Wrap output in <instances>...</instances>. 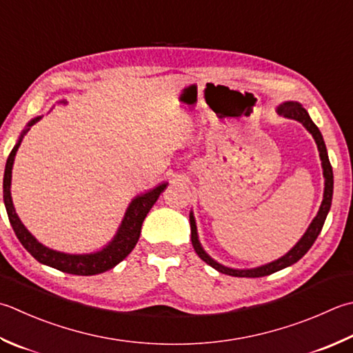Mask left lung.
<instances>
[{
	"instance_id": "8db88e82",
	"label": "left lung",
	"mask_w": 353,
	"mask_h": 353,
	"mask_svg": "<svg viewBox=\"0 0 353 353\" xmlns=\"http://www.w3.org/2000/svg\"><path fill=\"white\" fill-rule=\"evenodd\" d=\"M279 114H283L285 117H289V119H295L301 122L305 128L309 131L312 137L315 139L316 147H319L320 151V159H321V167H323V176H324V194H323V202L320 206V211L316 214L315 219L312 220V223L309 225L307 231L305 232V236L300 239L299 243H296L291 251H289L286 255H283L281 259L271 261V263L254 268V269H232V268H226L223 265L217 263L216 260H212L208 254L203 251L202 245H200L199 237H197V226H196V220L192 212H190V225H191V241L192 246H194V251L197 255L202 259L206 265L212 266L216 271L226 274V275H232V277H265V275H271L274 272L280 271V269H285L288 266H291L296 263L303 255H305L310 246L314 245V241L319 237V234L321 232V228L324 225V220L327 217V212L330 210V205H332V194H334V172H332V165L329 162V156H327V150L326 145H324L323 136L320 133L319 127L315 125L310 119V116L305 108L301 107V103L294 102V101H288L283 102L281 105L277 108Z\"/></svg>"
}]
</instances>
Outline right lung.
<instances>
[{"mask_svg": "<svg viewBox=\"0 0 353 353\" xmlns=\"http://www.w3.org/2000/svg\"><path fill=\"white\" fill-rule=\"evenodd\" d=\"M41 117H34L29 123L27 128L21 133L19 139L15 147L10 151L9 157L6 162L4 170V179H3V191H4V205L7 216H9V222L15 231L18 240L21 241L27 251H29L39 263L52 266L58 271L73 274V275H96L108 271V269L114 268L117 263L127 257V255L133 251L137 240L141 236V228L145 217H147L148 211L153 208L156 200L162 194V191L167 188L168 183H162L156 186L154 190H150L145 194H141L131 200L128 205L125 216H123L122 223L117 230L114 239L110 243L102 248L98 252L92 254H65L59 251H53L50 248L41 245L39 241L34 239L32 234L27 231V228L21 222L18 214L13 208L12 196H10V183H12V167L13 161H15V154L23 141V136L29 131L34 122H38Z\"/></svg>", "mask_w": 353, "mask_h": 353, "instance_id": "right-lung-1", "label": "right lung"}]
</instances>
